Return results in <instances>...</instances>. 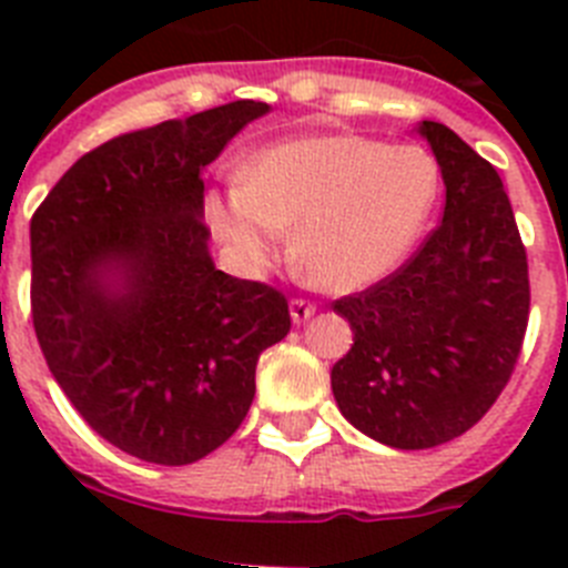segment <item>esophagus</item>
Returning a JSON list of instances; mask_svg holds the SVG:
<instances>
[{"instance_id": "esophagus-1", "label": "esophagus", "mask_w": 568, "mask_h": 568, "mask_svg": "<svg viewBox=\"0 0 568 568\" xmlns=\"http://www.w3.org/2000/svg\"><path fill=\"white\" fill-rule=\"evenodd\" d=\"M290 315H293L295 324H304V321L315 315V304L307 298H293L290 301Z\"/></svg>"}]
</instances>
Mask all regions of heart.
Listing matches in <instances>:
<instances>
[{
	"mask_svg": "<svg viewBox=\"0 0 568 568\" xmlns=\"http://www.w3.org/2000/svg\"><path fill=\"white\" fill-rule=\"evenodd\" d=\"M438 193V162L420 144L307 135L250 159L207 219L241 267H261L295 227L301 261L327 287L361 290L406 258Z\"/></svg>",
	"mask_w": 568,
	"mask_h": 568,
	"instance_id": "heart-1",
	"label": "heart"
}]
</instances>
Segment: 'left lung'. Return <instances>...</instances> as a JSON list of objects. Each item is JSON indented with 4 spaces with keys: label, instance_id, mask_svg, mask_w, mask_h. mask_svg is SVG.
<instances>
[{
    "label": "left lung",
    "instance_id": "1",
    "mask_svg": "<svg viewBox=\"0 0 568 568\" xmlns=\"http://www.w3.org/2000/svg\"><path fill=\"white\" fill-rule=\"evenodd\" d=\"M444 175L440 224L395 273L333 301L353 349L333 366L344 418L395 449L478 424L509 384L529 324V264L498 170L440 122H420Z\"/></svg>",
    "mask_w": 568,
    "mask_h": 568
}]
</instances>
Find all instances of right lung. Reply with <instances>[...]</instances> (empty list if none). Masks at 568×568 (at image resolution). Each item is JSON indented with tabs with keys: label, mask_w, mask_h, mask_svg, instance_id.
I'll use <instances>...</instances> for the list:
<instances>
[{
	"label": "right lung",
	"mask_w": 568,
	"mask_h": 568,
	"mask_svg": "<svg viewBox=\"0 0 568 568\" xmlns=\"http://www.w3.org/2000/svg\"><path fill=\"white\" fill-rule=\"evenodd\" d=\"M267 104L241 99L84 153L30 219V315L50 373L104 440L184 466L247 418L287 295L207 253L202 173Z\"/></svg>",
	"instance_id": "obj_1"
}]
</instances>
